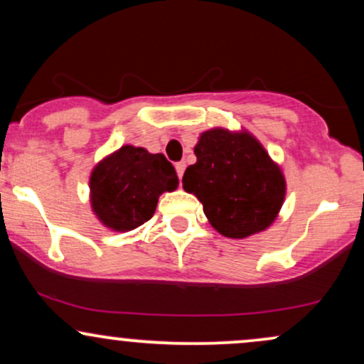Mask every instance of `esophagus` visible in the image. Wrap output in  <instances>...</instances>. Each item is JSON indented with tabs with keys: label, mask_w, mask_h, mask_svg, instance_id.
I'll list each match as a JSON object with an SVG mask.
<instances>
[{
	"label": "esophagus",
	"mask_w": 364,
	"mask_h": 364,
	"mask_svg": "<svg viewBox=\"0 0 364 364\" xmlns=\"http://www.w3.org/2000/svg\"><path fill=\"white\" fill-rule=\"evenodd\" d=\"M185 168H186L185 162H176V173H178V178H179V179L183 178V173H185Z\"/></svg>",
	"instance_id": "obj_1"
}]
</instances>
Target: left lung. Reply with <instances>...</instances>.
<instances>
[{
    "mask_svg": "<svg viewBox=\"0 0 364 364\" xmlns=\"http://www.w3.org/2000/svg\"><path fill=\"white\" fill-rule=\"evenodd\" d=\"M183 188L202 202L208 223L225 237H248L274 223L286 179L252 133L214 128L200 135Z\"/></svg>",
    "mask_w": 364,
    "mask_h": 364,
    "instance_id": "8db88e82",
    "label": "left lung"
}]
</instances>
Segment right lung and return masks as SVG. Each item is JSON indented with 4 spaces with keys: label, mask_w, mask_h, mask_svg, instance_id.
Segmentation results:
<instances>
[{
    "label": "right lung",
    "mask_w": 364,
    "mask_h": 364,
    "mask_svg": "<svg viewBox=\"0 0 364 364\" xmlns=\"http://www.w3.org/2000/svg\"><path fill=\"white\" fill-rule=\"evenodd\" d=\"M174 166L162 154L123 145L90 174V205L97 219L118 232L147 223L164 191L178 188Z\"/></svg>",
    "instance_id": "add662e5"
}]
</instances>
